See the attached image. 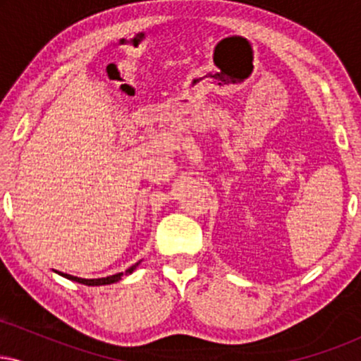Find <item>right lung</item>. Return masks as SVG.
<instances>
[{
    "instance_id": "1",
    "label": "right lung",
    "mask_w": 361,
    "mask_h": 361,
    "mask_svg": "<svg viewBox=\"0 0 361 361\" xmlns=\"http://www.w3.org/2000/svg\"><path fill=\"white\" fill-rule=\"evenodd\" d=\"M140 264V261H137L135 264H132L130 268H127L123 273H115V275H110V276H105V279H80V276H73V275H68V273H61V271H56L59 273L61 276H64V279L68 280H73V281H78V283H82V285H88V287H100V285H110V283H117L118 280H122L123 275H130L132 271L135 270Z\"/></svg>"
}]
</instances>
